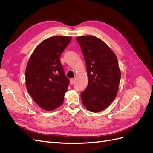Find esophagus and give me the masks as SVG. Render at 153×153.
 Wrapping results in <instances>:
<instances>
[{
    "instance_id": "1",
    "label": "esophagus",
    "mask_w": 153,
    "mask_h": 153,
    "mask_svg": "<svg viewBox=\"0 0 153 153\" xmlns=\"http://www.w3.org/2000/svg\"><path fill=\"white\" fill-rule=\"evenodd\" d=\"M74 82H75V79H74V78H71V79L70 80V84L71 85H73L74 84Z\"/></svg>"
}]
</instances>
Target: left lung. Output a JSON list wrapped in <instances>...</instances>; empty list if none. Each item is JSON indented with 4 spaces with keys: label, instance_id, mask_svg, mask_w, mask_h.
Masks as SVG:
<instances>
[{
    "label": "left lung",
    "instance_id": "left-lung-1",
    "mask_svg": "<svg viewBox=\"0 0 153 153\" xmlns=\"http://www.w3.org/2000/svg\"><path fill=\"white\" fill-rule=\"evenodd\" d=\"M87 66L89 83L81 93L82 103L92 112H100L117 96L121 73L116 55L103 41L93 36L77 37Z\"/></svg>",
    "mask_w": 153,
    "mask_h": 153
}]
</instances>
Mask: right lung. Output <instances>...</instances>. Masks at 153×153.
<instances>
[{
    "instance_id": "add662e5",
    "label": "right lung",
    "mask_w": 153,
    "mask_h": 153,
    "mask_svg": "<svg viewBox=\"0 0 153 153\" xmlns=\"http://www.w3.org/2000/svg\"><path fill=\"white\" fill-rule=\"evenodd\" d=\"M71 37L53 36L43 41L34 50L25 70L27 91L41 108L51 111L64 101L69 80L64 72L60 56Z\"/></svg>"
}]
</instances>
